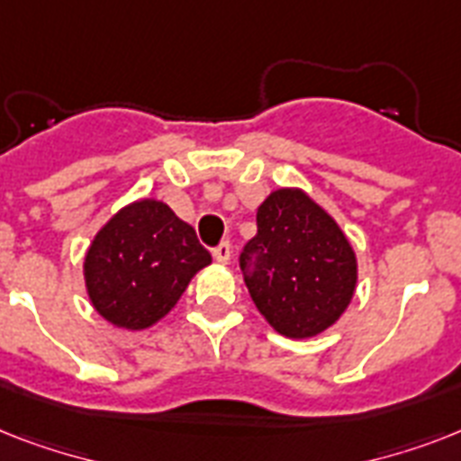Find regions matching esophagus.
Segmentation results:
<instances>
[{"instance_id":"obj_1","label":"esophagus","mask_w":461,"mask_h":461,"mask_svg":"<svg viewBox=\"0 0 461 461\" xmlns=\"http://www.w3.org/2000/svg\"><path fill=\"white\" fill-rule=\"evenodd\" d=\"M212 256H215V260L220 263V266H227L231 258V246L227 244V241H222V244L217 246L215 251H212Z\"/></svg>"}]
</instances>
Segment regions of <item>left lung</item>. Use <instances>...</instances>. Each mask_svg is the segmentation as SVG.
I'll return each mask as SVG.
<instances>
[{
	"instance_id": "obj_1",
	"label": "left lung",
	"mask_w": 461,
	"mask_h": 461,
	"mask_svg": "<svg viewBox=\"0 0 461 461\" xmlns=\"http://www.w3.org/2000/svg\"><path fill=\"white\" fill-rule=\"evenodd\" d=\"M258 234L241 253L253 303L270 328L308 339L332 328L358 282L354 246L303 188H275L256 212Z\"/></svg>"
}]
</instances>
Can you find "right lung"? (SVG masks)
<instances>
[{
  "instance_id": "obj_1",
  "label": "right lung",
  "mask_w": 461,
  "mask_h": 461,
  "mask_svg": "<svg viewBox=\"0 0 461 461\" xmlns=\"http://www.w3.org/2000/svg\"><path fill=\"white\" fill-rule=\"evenodd\" d=\"M210 263L191 224L165 201L140 198L97 230L83 258V280L104 321L139 332L162 321Z\"/></svg>"
}]
</instances>
